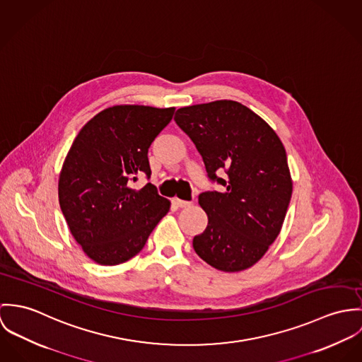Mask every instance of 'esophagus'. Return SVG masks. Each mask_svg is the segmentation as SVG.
Masks as SVG:
<instances>
[{"mask_svg":"<svg viewBox=\"0 0 362 362\" xmlns=\"http://www.w3.org/2000/svg\"><path fill=\"white\" fill-rule=\"evenodd\" d=\"M172 204H173L175 206H177V208H186V206H189L192 202H190V201L180 200V199H173Z\"/></svg>","mask_w":362,"mask_h":362,"instance_id":"1","label":"esophagus"}]
</instances>
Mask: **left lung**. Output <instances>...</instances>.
I'll return each instance as SVG.
<instances>
[{
    "label": "left lung",
    "mask_w": 362,
    "mask_h": 362,
    "mask_svg": "<svg viewBox=\"0 0 362 362\" xmlns=\"http://www.w3.org/2000/svg\"><path fill=\"white\" fill-rule=\"evenodd\" d=\"M175 122L192 139L209 180L223 192L199 196L208 215L193 239L197 255L215 269L240 272L258 262L281 233L293 182L275 130L238 101L183 107ZM225 171V178L217 175Z\"/></svg>",
    "instance_id": "left-lung-1"
}]
</instances>
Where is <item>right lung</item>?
Listing matches in <instances>:
<instances>
[{
	"mask_svg": "<svg viewBox=\"0 0 362 362\" xmlns=\"http://www.w3.org/2000/svg\"><path fill=\"white\" fill-rule=\"evenodd\" d=\"M175 108L110 107L81 127L64 161L58 197L69 230L94 262L118 265L139 254L170 202L154 185L148 148Z\"/></svg>",
	"mask_w": 362,
	"mask_h": 362,
	"instance_id": "obj_1",
	"label": "right lung"
}]
</instances>
